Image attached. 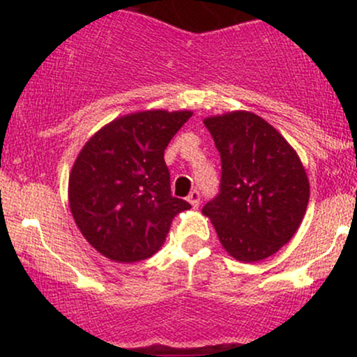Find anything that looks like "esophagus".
<instances>
[{
    "label": "esophagus",
    "instance_id": "34e87169",
    "mask_svg": "<svg viewBox=\"0 0 357 357\" xmlns=\"http://www.w3.org/2000/svg\"><path fill=\"white\" fill-rule=\"evenodd\" d=\"M199 199H202V195H199V191H191L190 196H188V202H190L192 208L199 206Z\"/></svg>",
    "mask_w": 357,
    "mask_h": 357
}]
</instances>
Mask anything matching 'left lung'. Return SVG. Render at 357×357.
<instances>
[{
  "label": "left lung",
  "instance_id": "1",
  "mask_svg": "<svg viewBox=\"0 0 357 357\" xmlns=\"http://www.w3.org/2000/svg\"><path fill=\"white\" fill-rule=\"evenodd\" d=\"M221 158V190L203 208L221 247L238 261L268 258L304 220L310 186L301 158L265 119L248 110L204 119Z\"/></svg>",
  "mask_w": 357,
  "mask_h": 357
}]
</instances>
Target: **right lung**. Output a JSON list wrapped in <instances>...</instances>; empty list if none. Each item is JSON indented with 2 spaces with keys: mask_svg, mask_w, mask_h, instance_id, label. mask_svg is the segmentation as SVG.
Here are the masks:
<instances>
[{
  "mask_svg": "<svg viewBox=\"0 0 357 357\" xmlns=\"http://www.w3.org/2000/svg\"><path fill=\"white\" fill-rule=\"evenodd\" d=\"M191 110H141L85 142L68 178V204L84 238L119 264L153 257L171 221L191 204L171 195L165 149Z\"/></svg>",
  "mask_w": 357,
  "mask_h": 357,
  "instance_id": "1",
  "label": "right lung"
}]
</instances>
